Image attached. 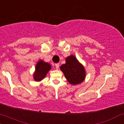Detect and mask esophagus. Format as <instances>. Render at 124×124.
I'll list each match as a JSON object with an SVG mask.
<instances>
[{
  "mask_svg": "<svg viewBox=\"0 0 124 124\" xmlns=\"http://www.w3.org/2000/svg\"><path fill=\"white\" fill-rule=\"evenodd\" d=\"M55 67H56V70H58L59 67V63H56Z\"/></svg>",
  "mask_w": 124,
  "mask_h": 124,
  "instance_id": "1",
  "label": "esophagus"
}]
</instances>
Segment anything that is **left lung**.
<instances>
[{"label":"left lung","mask_w":124,"mask_h":124,"mask_svg":"<svg viewBox=\"0 0 124 124\" xmlns=\"http://www.w3.org/2000/svg\"><path fill=\"white\" fill-rule=\"evenodd\" d=\"M65 61L66 63L61 66L60 70L63 73L66 79L72 85L81 84L86 76L84 66L74 55L68 56Z\"/></svg>","instance_id":"left-lung-1"}]
</instances>
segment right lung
Wrapping results in <instances>:
<instances>
[{
    "label": "right lung",
    "instance_id": "1",
    "mask_svg": "<svg viewBox=\"0 0 124 124\" xmlns=\"http://www.w3.org/2000/svg\"><path fill=\"white\" fill-rule=\"evenodd\" d=\"M52 65L50 63L46 62L43 60L38 61L35 68V71L33 74V78L36 81H40L43 79L51 70Z\"/></svg>",
    "mask_w": 124,
    "mask_h": 124
}]
</instances>
